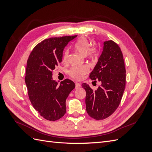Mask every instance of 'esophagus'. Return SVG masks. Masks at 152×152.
Returning a JSON list of instances; mask_svg holds the SVG:
<instances>
[{"label":"esophagus","instance_id":"esophagus-1","mask_svg":"<svg viewBox=\"0 0 152 152\" xmlns=\"http://www.w3.org/2000/svg\"><path fill=\"white\" fill-rule=\"evenodd\" d=\"M80 86H81V85H80V83H78V82H76V83H75V88L76 89L79 88Z\"/></svg>","mask_w":152,"mask_h":152}]
</instances>
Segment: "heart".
<instances>
[{
    "mask_svg": "<svg viewBox=\"0 0 152 152\" xmlns=\"http://www.w3.org/2000/svg\"><path fill=\"white\" fill-rule=\"evenodd\" d=\"M91 44L89 41L85 38H82L79 39L75 44V48L78 52L81 54L86 56L89 53V56L91 58H93L95 55L96 50L94 49H91ZM90 52H89L88 51ZM68 56V50L64 53L63 56V61L66 62L67 61ZM89 72V68L86 66H74L72 68L68 73L72 78L77 80H80L86 74Z\"/></svg>",
    "mask_w": 152,
    "mask_h": 152,
    "instance_id": "1",
    "label": "heart"
}]
</instances>
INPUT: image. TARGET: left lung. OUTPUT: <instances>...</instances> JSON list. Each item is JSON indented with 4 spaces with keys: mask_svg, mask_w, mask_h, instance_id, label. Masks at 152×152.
<instances>
[{
    "mask_svg": "<svg viewBox=\"0 0 152 152\" xmlns=\"http://www.w3.org/2000/svg\"><path fill=\"white\" fill-rule=\"evenodd\" d=\"M126 73L121 48L113 40L105 41L102 53L89 75L91 80H98L102 85L93 91L86 83L82 84L86 91V111L91 117L103 120L117 110L125 89Z\"/></svg>",
    "mask_w": 152,
    "mask_h": 152,
    "instance_id": "obj_1",
    "label": "left lung"
}]
</instances>
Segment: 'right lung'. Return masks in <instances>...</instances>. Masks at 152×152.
I'll list each match as a JSON object with an SVG mask.
<instances>
[{"label": "right lung", "instance_id": "obj_1", "mask_svg": "<svg viewBox=\"0 0 152 152\" xmlns=\"http://www.w3.org/2000/svg\"><path fill=\"white\" fill-rule=\"evenodd\" d=\"M77 35L52 37L39 43L27 61L25 83L30 102L41 116L55 121L66 113V99L75 88L68 79L58 83L53 79V71L63 58L67 44Z\"/></svg>", "mask_w": 152, "mask_h": 152}]
</instances>
